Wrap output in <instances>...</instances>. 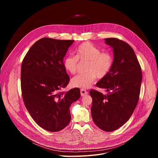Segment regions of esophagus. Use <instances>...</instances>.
<instances>
[{
    "label": "esophagus",
    "instance_id": "34e87169",
    "mask_svg": "<svg viewBox=\"0 0 158 158\" xmlns=\"http://www.w3.org/2000/svg\"><path fill=\"white\" fill-rule=\"evenodd\" d=\"M88 94V92L84 89H81V96H84L85 95Z\"/></svg>",
    "mask_w": 158,
    "mask_h": 158
}]
</instances>
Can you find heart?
I'll return each mask as SVG.
<instances>
[{
	"mask_svg": "<svg viewBox=\"0 0 158 158\" xmlns=\"http://www.w3.org/2000/svg\"><path fill=\"white\" fill-rule=\"evenodd\" d=\"M78 60H88L86 73L79 74L71 81V84L74 87L85 89L91 87L97 76L99 78L105 77L110 71L113 59L108 52H101V51L89 42L81 44L76 50V56H66L63 60L65 69L71 74L76 73Z\"/></svg>",
	"mask_w": 158,
	"mask_h": 158,
	"instance_id": "obj_1",
	"label": "heart"
}]
</instances>
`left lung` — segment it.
I'll use <instances>...</instances> for the list:
<instances>
[{
    "instance_id": "obj_1",
    "label": "left lung",
    "mask_w": 158,
    "mask_h": 158,
    "mask_svg": "<svg viewBox=\"0 0 158 158\" xmlns=\"http://www.w3.org/2000/svg\"><path fill=\"white\" fill-rule=\"evenodd\" d=\"M112 48L114 60L109 73L96 85L109 94L95 90L92 97L91 114L96 126L104 131H113L124 124L131 116L139 100L142 82L141 66L132 48L116 38L105 39Z\"/></svg>"
}]
</instances>
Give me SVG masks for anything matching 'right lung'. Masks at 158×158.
Returning <instances> with one entry per match:
<instances>
[{"mask_svg": "<svg viewBox=\"0 0 158 158\" xmlns=\"http://www.w3.org/2000/svg\"><path fill=\"white\" fill-rule=\"evenodd\" d=\"M74 42L40 39L22 63L21 89L25 106L35 122L48 131L57 132L68 125L70 106L81 96L76 87L60 92L69 81L63 60Z\"/></svg>", "mask_w": 158, "mask_h": 158, "instance_id": "add662e5", "label": "right lung"}]
</instances>
